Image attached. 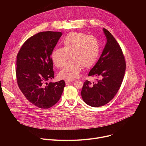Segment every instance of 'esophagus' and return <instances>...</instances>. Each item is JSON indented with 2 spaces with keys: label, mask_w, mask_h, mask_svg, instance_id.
I'll return each mask as SVG.
<instances>
[{
  "label": "esophagus",
  "mask_w": 146,
  "mask_h": 146,
  "mask_svg": "<svg viewBox=\"0 0 146 146\" xmlns=\"http://www.w3.org/2000/svg\"><path fill=\"white\" fill-rule=\"evenodd\" d=\"M71 82V81H69V80H65V83L66 85H68L69 83Z\"/></svg>",
  "instance_id": "obj_1"
}]
</instances>
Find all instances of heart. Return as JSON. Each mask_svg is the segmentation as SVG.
Masks as SVG:
<instances>
[{
	"label": "heart",
	"instance_id": "obj_1",
	"mask_svg": "<svg viewBox=\"0 0 146 146\" xmlns=\"http://www.w3.org/2000/svg\"><path fill=\"white\" fill-rule=\"evenodd\" d=\"M97 38L84 33L72 32L62 40V47L55 48L51 55L58 68L63 66L70 56L72 60L59 73L62 79L72 81L79 76L82 66L89 68L96 62L100 54Z\"/></svg>",
	"mask_w": 146,
	"mask_h": 146
}]
</instances>
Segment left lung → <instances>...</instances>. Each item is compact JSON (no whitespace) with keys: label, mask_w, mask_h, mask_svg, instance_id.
I'll return each instance as SVG.
<instances>
[{"label":"left lung","mask_w":146,"mask_h":146,"mask_svg":"<svg viewBox=\"0 0 146 146\" xmlns=\"http://www.w3.org/2000/svg\"><path fill=\"white\" fill-rule=\"evenodd\" d=\"M107 42L102 54L88 76L100 78L92 84L86 80L81 95L84 102L92 107H100L108 103L119 90L125 72L126 64L121 48L113 36L103 28Z\"/></svg>","instance_id":"left-lung-1"}]
</instances>
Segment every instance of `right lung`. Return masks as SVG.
<instances>
[{
  "label": "right lung",
  "instance_id": "obj_1",
  "mask_svg": "<svg viewBox=\"0 0 146 146\" xmlns=\"http://www.w3.org/2000/svg\"><path fill=\"white\" fill-rule=\"evenodd\" d=\"M62 35L60 32L38 33L25 41L17 56L18 87L28 100L41 109L56 104L65 86L63 80L47 82L54 78L51 55Z\"/></svg>",
  "mask_w": 146,
  "mask_h": 146
}]
</instances>
